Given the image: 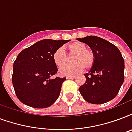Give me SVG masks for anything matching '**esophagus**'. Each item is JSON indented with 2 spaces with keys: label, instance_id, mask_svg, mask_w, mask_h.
Instances as JSON below:
<instances>
[{
  "label": "esophagus",
  "instance_id": "esophagus-1",
  "mask_svg": "<svg viewBox=\"0 0 132 132\" xmlns=\"http://www.w3.org/2000/svg\"><path fill=\"white\" fill-rule=\"evenodd\" d=\"M75 76H66V79H74Z\"/></svg>",
  "mask_w": 132,
  "mask_h": 132
}]
</instances>
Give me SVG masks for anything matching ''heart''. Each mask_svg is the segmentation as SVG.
Returning a JSON list of instances; mask_svg holds the SVG:
<instances>
[{"instance_id": "b5f03b06", "label": "heart", "mask_w": 132, "mask_h": 132, "mask_svg": "<svg viewBox=\"0 0 132 132\" xmlns=\"http://www.w3.org/2000/svg\"><path fill=\"white\" fill-rule=\"evenodd\" d=\"M70 55H74L72 57L73 64L64 65L59 68V74L62 75H73L77 74L85 68H89L93 65L95 56L93 53L87 49L84 44L79 42H75L70 44L68 47ZM53 61L57 66H61L68 61L65 51L62 48H57L53 55Z\"/></svg>"}]
</instances>
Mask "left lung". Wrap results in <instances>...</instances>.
<instances>
[{
	"mask_svg": "<svg viewBox=\"0 0 132 132\" xmlns=\"http://www.w3.org/2000/svg\"><path fill=\"white\" fill-rule=\"evenodd\" d=\"M78 41L87 44L95 56L86 82L79 87L81 95L91 104H103L117 95L124 82L125 62L119 49L105 39L88 36Z\"/></svg>",
	"mask_w": 132,
	"mask_h": 132,
	"instance_id": "1",
	"label": "left lung"
}]
</instances>
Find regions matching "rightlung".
<instances>
[{
    "mask_svg": "<svg viewBox=\"0 0 132 132\" xmlns=\"http://www.w3.org/2000/svg\"><path fill=\"white\" fill-rule=\"evenodd\" d=\"M70 41L43 39L18 55L13 66L12 84L22 103L41 109L51 106L57 100L66 77L50 78L58 70L53 55Z\"/></svg>",
    "mask_w": 132,
    "mask_h": 132,
    "instance_id": "1",
    "label": "right lung"
}]
</instances>
